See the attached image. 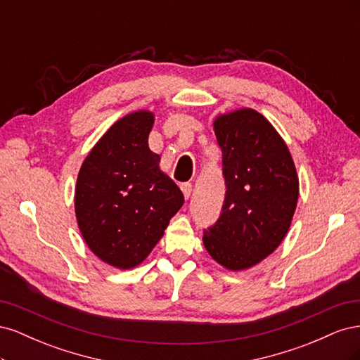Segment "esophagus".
I'll return each instance as SVG.
<instances>
[{"instance_id": "esophagus-1", "label": "esophagus", "mask_w": 360, "mask_h": 360, "mask_svg": "<svg viewBox=\"0 0 360 360\" xmlns=\"http://www.w3.org/2000/svg\"><path fill=\"white\" fill-rule=\"evenodd\" d=\"M180 189H181V192L184 195V198L188 200L191 197V193H192V184L191 183H181L180 184Z\"/></svg>"}]
</instances>
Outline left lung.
Segmentation results:
<instances>
[{
	"label": "left lung",
	"mask_w": 360,
	"mask_h": 360,
	"mask_svg": "<svg viewBox=\"0 0 360 360\" xmlns=\"http://www.w3.org/2000/svg\"><path fill=\"white\" fill-rule=\"evenodd\" d=\"M226 184L222 213L202 243L217 264L257 266L284 240L299 200V177L285 141L252 108L213 122Z\"/></svg>",
	"instance_id": "obj_1"
}]
</instances>
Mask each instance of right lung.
<instances>
[{"instance_id":"1","label":"right lung","mask_w":360,"mask_h":360,"mask_svg":"<svg viewBox=\"0 0 360 360\" xmlns=\"http://www.w3.org/2000/svg\"><path fill=\"white\" fill-rule=\"evenodd\" d=\"M155 114L134 111L106 130L84 159L75 214L91 252L120 270L139 266L184 202L148 147Z\"/></svg>"}]
</instances>
